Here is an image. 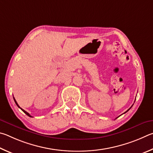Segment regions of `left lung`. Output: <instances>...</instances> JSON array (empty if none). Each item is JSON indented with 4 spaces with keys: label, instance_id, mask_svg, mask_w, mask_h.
<instances>
[{
    "label": "left lung",
    "instance_id": "1",
    "mask_svg": "<svg viewBox=\"0 0 153 153\" xmlns=\"http://www.w3.org/2000/svg\"><path fill=\"white\" fill-rule=\"evenodd\" d=\"M132 107H131V108H132ZM130 108H129V109H128V110H127L126 111V112H125V113H126V112H127L128 111H129V110H130ZM125 113H124V114H125Z\"/></svg>",
    "mask_w": 153,
    "mask_h": 153
}]
</instances>
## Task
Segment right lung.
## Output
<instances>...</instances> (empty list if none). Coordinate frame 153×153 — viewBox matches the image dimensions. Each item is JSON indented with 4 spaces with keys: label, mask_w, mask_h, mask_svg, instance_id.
Masks as SVG:
<instances>
[{
    "label": "right lung",
    "mask_w": 153,
    "mask_h": 153,
    "mask_svg": "<svg viewBox=\"0 0 153 153\" xmlns=\"http://www.w3.org/2000/svg\"><path fill=\"white\" fill-rule=\"evenodd\" d=\"M13 99H14V101H15V103H16V105H17L18 106V108H20V109H21V110H22V111H23L24 112V113H25V114L26 115H27V116H28L29 117H32V116H31V115H30V114H29V113H27V111H25V110H24V109H23L22 108H20V107H19V105H18V103H17V101H16V100H15V99L14 97H13Z\"/></svg>",
    "instance_id": "add662e5"
}]
</instances>
